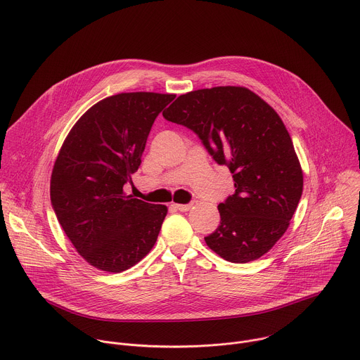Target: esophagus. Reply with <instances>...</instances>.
<instances>
[{"label":"esophagus","mask_w":360,"mask_h":360,"mask_svg":"<svg viewBox=\"0 0 360 360\" xmlns=\"http://www.w3.org/2000/svg\"><path fill=\"white\" fill-rule=\"evenodd\" d=\"M175 209L181 210V212H188L191 207H192V203H186V205H182V203H174L172 205Z\"/></svg>","instance_id":"esophagus-1"}]
</instances>
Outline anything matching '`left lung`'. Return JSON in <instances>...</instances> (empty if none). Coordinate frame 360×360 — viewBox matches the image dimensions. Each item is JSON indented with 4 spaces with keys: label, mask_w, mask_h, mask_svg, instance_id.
Here are the masks:
<instances>
[{
    "label": "left lung",
    "mask_w": 360,
    "mask_h": 360,
    "mask_svg": "<svg viewBox=\"0 0 360 360\" xmlns=\"http://www.w3.org/2000/svg\"><path fill=\"white\" fill-rule=\"evenodd\" d=\"M162 115L193 130L233 174L236 192L217 206L220 224L205 237L207 248L231 263L269 253L288 229L304 186L277 111L248 87L217 86L181 94Z\"/></svg>",
    "instance_id": "8db88e82"
}]
</instances>
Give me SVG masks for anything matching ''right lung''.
Masks as SVG:
<instances>
[{"label": "right lung", "mask_w": 360, "mask_h": 360, "mask_svg": "<svg viewBox=\"0 0 360 360\" xmlns=\"http://www.w3.org/2000/svg\"><path fill=\"white\" fill-rule=\"evenodd\" d=\"M175 94L118 93L72 127L51 175V202L76 252L94 269L122 273L154 248L168 213L123 191L137 172L157 115Z\"/></svg>", "instance_id": "1"}]
</instances>
